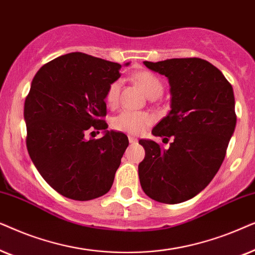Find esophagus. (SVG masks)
Returning a JSON list of instances; mask_svg holds the SVG:
<instances>
[{
	"mask_svg": "<svg viewBox=\"0 0 255 255\" xmlns=\"http://www.w3.org/2000/svg\"><path fill=\"white\" fill-rule=\"evenodd\" d=\"M128 140H129L130 143H136L137 142V138L133 136V135H129V136H128Z\"/></svg>",
	"mask_w": 255,
	"mask_h": 255,
	"instance_id": "esophagus-1",
	"label": "esophagus"
}]
</instances>
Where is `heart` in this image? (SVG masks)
<instances>
[{
  "label": "heart",
  "mask_w": 255,
  "mask_h": 255,
  "mask_svg": "<svg viewBox=\"0 0 255 255\" xmlns=\"http://www.w3.org/2000/svg\"><path fill=\"white\" fill-rule=\"evenodd\" d=\"M135 80L142 87L145 94L150 98L152 96H161L163 92L162 81L154 73L142 71L135 74ZM121 90V80H115L108 86L106 93V103L114 106L119 100ZM154 121V117L147 112L122 111L113 119L112 125L117 130L129 134H140Z\"/></svg>",
  "instance_id": "obj_1"
}]
</instances>
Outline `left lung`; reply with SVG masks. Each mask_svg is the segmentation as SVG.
<instances>
[{"instance_id": "obj_1", "label": "left lung", "mask_w": 255, "mask_h": 255, "mask_svg": "<svg viewBox=\"0 0 255 255\" xmlns=\"http://www.w3.org/2000/svg\"><path fill=\"white\" fill-rule=\"evenodd\" d=\"M148 69L165 76L171 110L152 129L170 147L140 140L145 150L138 177L145 195L156 202L177 204L204 190L225 158L237 115L233 88L224 74L201 58H172Z\"/></svg>"}]
</instances>
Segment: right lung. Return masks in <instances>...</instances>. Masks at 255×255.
<instances>
[{
  "label": "right lung",
  "instance_id": "add662e5",
  "mask_svg": "<svg viewBox=\"0 0 255 255\" xmlns=\"http://www.w3.org/2000/svg\"><path fill=\"white\" fill-rule=\"evenodd\" d=\"M129 63L126 64V66ZM121 65L72 52L43 65L24 103L26 148L45 182L74 201L110 191L127 149L124 133L107 130L106 93ZM104 136L87 140L90 131Z\"/></svg>",
  "mask_w": 255,
  "mask_h": 255
}]
</instances>
